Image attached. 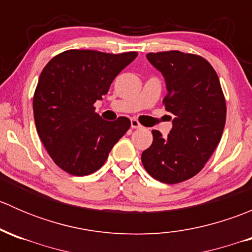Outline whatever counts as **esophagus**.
Instances as JSON below:
<instances>
[{
  "mask_svg": "<svg viewBox=\"0 0 252 252\" xmlns=\"http://www.w3.org/2000/svg\"><path fill=\"white\" fill-rule=\"evenodd\" d=\"M130 124H131V128H133V129H139V128H141V124L139 123L138 119H135V118L131 119Z\"/></svg>",
  "mask_w": 252,
  "mask_h": 252,
  "instance_id": "1",
  "label": "esophagus"
}]
</instances>
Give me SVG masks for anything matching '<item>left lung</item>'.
Instances as JSON below:
<instances>
[{
  "label": "left lung",
  "mask_w": 252,
  "mask_h": 252,
  "mask_svg": "<svg viewBox=\"0 0 252 252\" xmlns=\"http://www.w3.org/2000/svg\"><path fill=\"white\" fill-rule=\"evenodd\" d=\"M163 74L166 111L174 114L167 138L152 130L154 141L141 155L146 172L166 184L196 175L220 144L227 116L220 79L208 61L199 55L164 51L146 55Z\"/></svg>",
  "instance_id": "8db88e82"
}]
</instances>
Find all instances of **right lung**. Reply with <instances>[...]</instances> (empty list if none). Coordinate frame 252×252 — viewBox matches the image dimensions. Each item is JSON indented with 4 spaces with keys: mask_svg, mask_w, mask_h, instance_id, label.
I'll use <instances>...</instances> for the list:
<instances>
[{
    "mask_svg": "<svg viewBox=\"0 0 252 252\" xmlns=\"http://www.w3.org/2000/svg\"><path fill=\"white\" fill-rule=\"evenodd\" d=\"M138 52L68 50L45 65L32 98L37 134L56 164L72 175L103 166L112 147L130 128V119L108 122L94 103L108 93L113 79Z\"/></svg>",
    "mask_w": 252,
    "mask_h": 252,
    "instance_id": "obj_1",
    "label": "right lung"
}]
</instances>
